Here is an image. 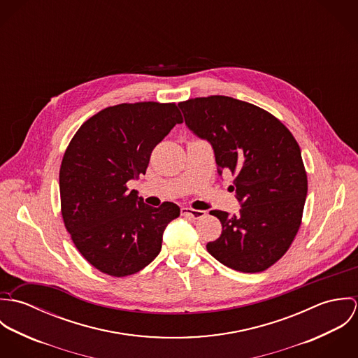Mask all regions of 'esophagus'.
Wrapping results in <instances>:
<instances>
[{
	"label": "esophagus",
	"instance_id": "obj_1",
	"mask_svg": "<svg viewBox=\"0 0 358 358\" xmlns=\"http://www.w3.org/2000/svg\"><path fill=\"white\" fill-rule=\"evenodd\" d=\"M182 215H185L187 217H192V219H201V217L205 216V210L185 206V208H182Z\"/></svg>",
	"mask_w": 358,
	"mask_h": 358
}]
</instances>
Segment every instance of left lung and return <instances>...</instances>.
<instances>
[{
  "mask_svg": "<svg viewBox=\"0 0 358 358\" xmlns=\"http://www.w3.org/2000/svg\"><path fill=\"white\" fill-rule=\"evenodd\" d=\"M186 127L206 141L217 173L236 175L231 192L240 212L210 210L222 234L206 250L222 264L259 273L287 252L302 220L307 176L299 145L274 115L229 96L179 103Z\"/></svg>",
  "mask_w": 358,
  "mask_h": 358,
  "instance_id": "8db88e82",
  "label": "left lung"
}]
</instances>
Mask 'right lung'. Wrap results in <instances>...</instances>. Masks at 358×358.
Listing matches in <instances>:
<instances>
[{"instance_id": "add662e5", "label": "right lung", "mask_w": 358, "mask_h": 358, "mask_svg": "<svg viewBox=\"0 0 358 358\" xmlns=\"http://www.w3.org/2000/svg\"><path fill=\"white\" fill-rule=\"evenodd\" d=\"M182 122L175 103H122L91 117L71 139L59 173L62 216L77 250L102 273L145 268L180 215L169 201L145 204L125 185L146 173L154 148Z\"/></svg>"}]
</instances>
